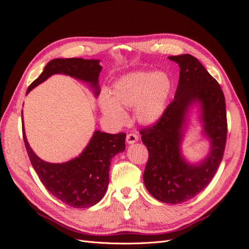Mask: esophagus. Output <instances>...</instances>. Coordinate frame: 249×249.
<instances>
[{"label": "esophagus", "mask_w": 249, "mask_h": 249, "mask_svg": "<svg viewBox=\"0 0 249 249\" xmlns=\"http://www.w3.org/2000/svg\"><path fill=\"white\" fill-rule=\"evenodd\" d=\"M138 136L136 134H134V133H131V134H127L126 135V142H127V144H133V143H135V142H137L138 141Z\"/></svg>", "instance_id": "obj_1"}]
</instances>
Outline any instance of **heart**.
<instances>
[{"instance_id":"b5f03b06","label":"heart","mask_w":249,"mask_h":249,"mask_svg":"<svg viewBox=\"0 0 249 249\" xmlns=\"http://www.w3.org/2000/svg\"><path fill=\"white\" fill-rule=\"evenodd\" d=\"M172 91V81L164 71H135L119 78L112 86L111 95L100 97L102 112L117 125L125 122L124 108H134L141 124H153L161 118Z\"/></svg>"}]
</instances>
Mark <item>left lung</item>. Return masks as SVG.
Instances as JSON below:
<instances>
[{"mask_svg":"<svg viewBox=\"0 0 249 249\" xmlns=\"http://www.w3.org/2000/svg\"><path fill=\"white\" fill-rule=\"evenodd\" d=\"M179 66L175 100L153 126L140 131L148 150L143 180L148 192L162 202H185L209 185L223 158L228 123L225 100L218 82L198 60L189 55L168 57ZM198 104L203 133L210 142L209 154L198 163H189L180 145L187 112Z\"/></svg>","mask_w":249,"mask_h":249,"instance_id":"obj_1","label":"left lung"}]
</instances>
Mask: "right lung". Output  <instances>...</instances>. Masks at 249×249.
<instances>
[{"instance_id":"1","label":"right lung","mask_w":249,"mask_h":249,"mask_svg":"<svg viewBox=\"0 0 249 249\" xmlns=\"http://www.w3.org/2000/svg\"><path fill=\"white\" fill-rule=\"evenodd\" d=\"M101 71L100 60L54 59L29 86L27 94L53 74L62 73L86 82L97 96L101 92L99 85ZM22 137L30 161L44 187L56 198L78 209L92 207L104 197L109 184L112 158L118 153H123L125 148L124 133L113 135L97 130L84 150L74 159L63 163H50L41 160L30 147L24 129V120Z\"/></svg>"}]
</instances>
